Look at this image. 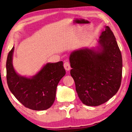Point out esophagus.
Here are the masks:
<instances>
[{
    "instance_id": "esophagus-1",
    "label": "esophagus",
    "mask_w": 132,
    "mask_h": 132,
    "mask_svg": "<svg viewBox=\"0 0 132 132\" xmlns=\"http://www.w3.org/2000/svg\"><path fill=\"white\" fill-rule=\"evenodd\" d=\"M64 68L65 69L66 71H70V70H71V67H70V65L69 64V62H65L64 64Z\"/></svg>"
}]
</instances>
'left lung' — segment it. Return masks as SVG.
<instances>
[{"label":"left lung","instance_id":"8db88e82","mask_svg":"<svg viewBox=\"0 0 132 132\" xmlns=\"http://www.w3.org/2000/svg\"><path fill=\"white\" fill-rule=\"evenodd\" d=\"M104 28L96 46L74 50L70 55V74L79 98L86 106L106 102L121 85V53L111 29Z\"/></svg>","mask_w":132,"mask_h":132}]
</instances>
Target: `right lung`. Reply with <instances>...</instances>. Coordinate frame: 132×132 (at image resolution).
Wrapping results in <instances>:
<instances>
[{
  "instance_id": "obj_1",
  "label": "right lung",
  "mask_w": 132,
  "mask_h": 132,
  "mask_svg": "<svg viewBox=\"0 0 132 132\" xmlns=\"http://www.w3.org/2000/svg\"><path fill=\"white\" fill-rule=\"evenodd\" d=\"M14 47L9 52L6 64V80L11 92L29 109H48L55 102L57 84L66 73L63 62H48L32 76H21L14 68Z\"/></svg>"
}]
</instances>
